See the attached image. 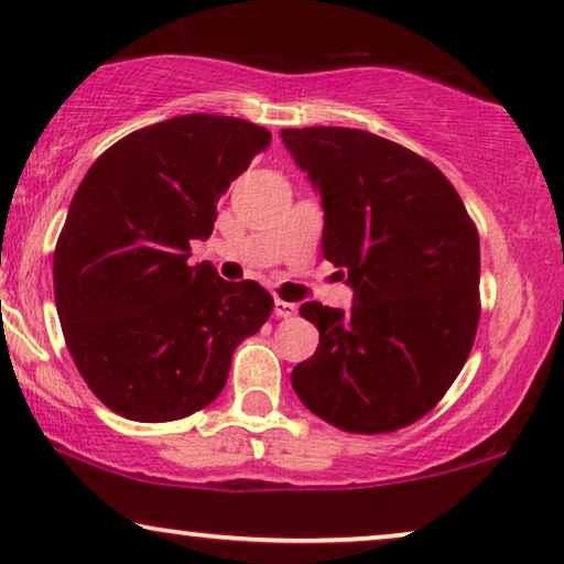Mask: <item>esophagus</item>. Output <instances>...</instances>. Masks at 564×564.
Wrapping results in <instances>:
<instances>
[{
  "label": "esophagus",
  "instance_id": "1",
  "mask_svg": "<svg viewBox=\"0 0 564 564\" xmlns=\"http://www.w3.org/2000/svg\"><path fill=\"white\" fill-rule=\"evenodd\" d=\"M297 313L295 303H288V300H274V315L276 318H292Z\"/></svg>",
  "mask_w": 564,
  "mask_h": 564
}]
</instances>
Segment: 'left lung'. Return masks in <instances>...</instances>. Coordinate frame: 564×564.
Segmentation results:
<instances>
[{
  "label": "left lung",
  "instance_id": "8db88e82",
  "mask_svg": "<svg viewBox=\"0 0 564 564\" xmlns=\"http://www.w3.org/2000/svg\"><path fill=\"white\" fill-rule=\"evenodd\" d=\"M323 203V257L349 313L305 303L321 334L292 369L307 411L351 434L426 415L465 367L480 321V238L457 189L419 153L367 130L284 128Z\"/></svg>",
  "mask_w": 564,
  "mask_h": 564
}]
</instances>
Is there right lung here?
<instances>
[{
	"mask_svg": "<svg viewBox=\"0 0 564 564\" xmlns=\"http://www.w3.org/2000/svg\"><path fill=\"white\" fill-rule=\"evenodd\" d=\"M267 128L223 115H180L110 145L68 207L53 292L74 365L89 390L130 421L161 423L220 395L230 359L272 313L261 284L189 264L210 238L215 205Z\"/></svg>",
	"mask_w": 564,
	"mask_h": 564,
	"instance_id": "add662e5",
	"label": "right lung"
}]
</instances>
